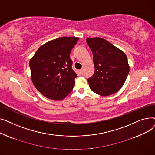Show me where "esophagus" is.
Instances as JSON below:
<instances>
[{
    "label": "esophagus",
    "instance_id": "esophagus-1",
    "mask_svg": "<svg viewBox=\"0 0 155 155\" xmlns=\"http://www.w3.org/2000/svg\"><path fill=\"white\" fill-rule=\"evenodd\" d=\"M80 73L82 75H83V73H84V69L82 68V69H81V70H80Z\"/></svg>",
    "mask_w": 155,
    "mask_h": 155
}]
</instances>
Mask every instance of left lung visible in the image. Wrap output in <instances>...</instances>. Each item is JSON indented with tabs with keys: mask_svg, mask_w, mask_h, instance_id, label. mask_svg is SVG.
<instances>
[{
	"mask_svg": "<svg viewBox=\"0 0 155 155\" xmlns=\"http://www.w3.org/2000/svg\"><path fill=\"white\" fill-rule=\"evenodd\" d=\"M87 43L93 53L94 75L88 79L91 90L102 96L119 91L129 72L126 54L101 38H87Z\"/></svg>",
	"mask_w": 155,
	"mask_h": 155,
	"instance_id": "8db88e82",
	"label": "left lung"
}]
</instances>
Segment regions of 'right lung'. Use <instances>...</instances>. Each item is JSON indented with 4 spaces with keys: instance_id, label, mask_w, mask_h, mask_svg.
Wrapping results in <instances>:
<instances>
[{
    "instance_id": "obj_1",
    "label": "right lung",
    "mask_w": 155,
    "mask_h": 155,
    "mask_svg": "<svg viewBox=\"0 0 155 155\" xmlns=\"http://www.w3.org/2000/svg\"><path fill=\"white\" fill-rule=\"evenodd\" d=\"M79 38L61 37L40 46L29 61L31 80L37 90L50 99L65 98L75 85L71 51Z\"/></svg>"
}]
</instances>
